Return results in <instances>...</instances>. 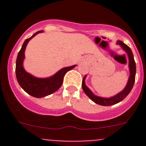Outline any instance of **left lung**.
Here are the masks:
<instances>
[{
	"label": "left lung",
	"instance_id": "1",
	"mask_svg": "<svg viewBox=\"0 0 146 146\" xmlns=\"http://www.w3.org/2000/svg\"><path fill=\"white\" fill-rule=\"evenodd\" d=\"M117 44H119L123 48V50H125L126 53L128 54V56H129V70H130V76L129 78V80H128L127 85H126V88L123 89V90H122L121 92H119V94H117L115 96L112 97V98H100V97L96 96V95H94L92 92H91L90 90L88 88V87L85 85V76L83 78V80L82 81V88L83 91L85 92V93L90 98L91 100H92L94 102H95L96 104H100V105L102 106H110L113 105V104H115L117 103L120 102L121 101L123 100L126 96L129 94V92H131V89L133 88V85H134L135 82V77H136V62L134 61V58H133V53H132L131 49L130 48V47L128 46L127 45L125 44L123 42L121 41H117Z\"/></svg>",
	"mask_w": 146,
	"mask_h": 146
}]
</instances>
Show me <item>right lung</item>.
Segmentation results:
<instances>
[{
	"mask_svg": "<svg viewBox=\"0 0 146 146\" xmlns=\"http://www.w3.org/2000/svg\"><path fill=\"white\" fill-rule=\"evenodd\" d=\"M42 32H43L42 30L38 31L31 37L28 38L25 41L21 49L17 54L15 67L16 78L19 85L27 93L30 95L31 96L37 98H44L58 90L62 85L65 74L76 66L74 65L69 67L64 68L57 72L52 77L48 78H37L27 73L24 70L23 66L26 46L29 41L32 39L35 35Z\"/></svg>",
	"mask_w": 146,
	"mask_h": 146,
	"instance_id": "1",
	"label": "right lung"
}]
</instances>
